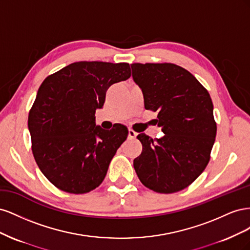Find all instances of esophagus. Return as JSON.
I'll list each match as a JSON object with an SVG mask.
<instances>
[{"mask_svg":"<svg viewBox=\"0 0 250 250\" xmlns=\"http://www.w3.org/2000/svg\"><path fill=\"white\" fill-rule=\"evenodd\" d=\"M137 135H138V133L135 132L134 130H132V129H129V130H128V138H129L130 140L137 139Z\"/></svg>","mask_w":250,"mask_h":250,"instance_id":"obj_1","label":"esophagus"}]
</instances>
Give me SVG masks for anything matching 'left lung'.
<instances>
[{
	"mask_svg": "<svg viewBox=\"0 0 250 250\" xmlns=\"http://www.w3.org/2000/svg\"><path fill=\"white\" fill-rule=\"evenodd\" d=\"M145 108L157 111L165 133L151 139L138 135L143 151L133 161L141 183L156 193L184 190L204 171L215 143L213 102L201 83L174 63H131Z\"/></svg>",
	"mask_w": 250,
	"mask_h": 250,
	"instance_id": "obj_1",
	"label": "left lung"
}]
</instances>
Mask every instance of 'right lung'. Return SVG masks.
Segmentation results:
<instances>
[{"label": "right lung", "mask_w": 250, "mask_h": 250, "mask_svg": "<svg viewBox=\"0 0 250 250\" xmlns=\"http://www.w3.org/2000/svg\"><path fill=\"white\" fill-rule=\"evenodd\" d=\"M131 76L129 64L79 62L42 81L29 111L34 160L51 184L71 194L99 187L128 129L96 126L108 87Z\"/></svg>", "instance_id": "1"}]
</instances>
